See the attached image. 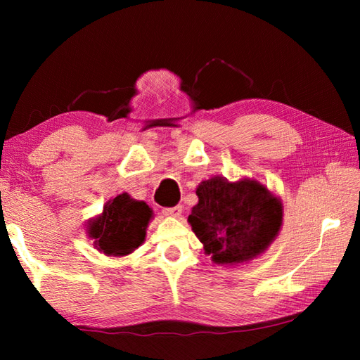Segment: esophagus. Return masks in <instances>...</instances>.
Segmentation results:
<instances>
[{"mask_svg": "<svg viewBox=\"0 0 360 360\" xmlns=\"http://www.w3.org/2000/svg\"><path fill=\"white\" fill-rule=\"evenodd\" d=\"M181 213H182V205L181 204L174 205V207H165L164 209V215H167V217L178 218V217H181Z\"/></svg>", "mask_w": 360, "mask_h": 360, "instance_id": "1", "label": "esophagus"}]
</instances>
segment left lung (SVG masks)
Segmentation results:
<instances>
[{
    "label": "left lung",
    "instance_id": "1",
    "mask_svg": "<svg viewBox=\"0 0 360 360\" xmlns=\"http://www.w3.org/2000/svg\"><path fill=\"white\" fill-rule=\"evenodd\" d=\"M200 198L188 215L205 254L218 264L249 262L262 254L277 236L283 209L277 198L257 181H202Z\"/></svg>",
    "mask_w": 360,
    "mask_h": 360
}]
</instances>
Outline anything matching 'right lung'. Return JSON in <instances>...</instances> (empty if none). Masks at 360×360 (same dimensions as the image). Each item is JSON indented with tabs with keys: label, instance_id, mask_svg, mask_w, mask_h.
<instances>
[{
	"label": "right lung",
	"instance_id": "right-lung-1",
	"mask_svg": "<svg viewBox=\"0 0 360 360\" xmlns=\"http://www.w3.org/2000/svg\"><path fill=\"white\" fill-rule=\"evenodd\" d=\"M151 215L147 204L122 193L105 205L101 217L91 221L88 233L103 254L124 257L143 243Z\"/></svg>",
	"mask_w": 360,
	"mask_h": 360
}]
</instances>
